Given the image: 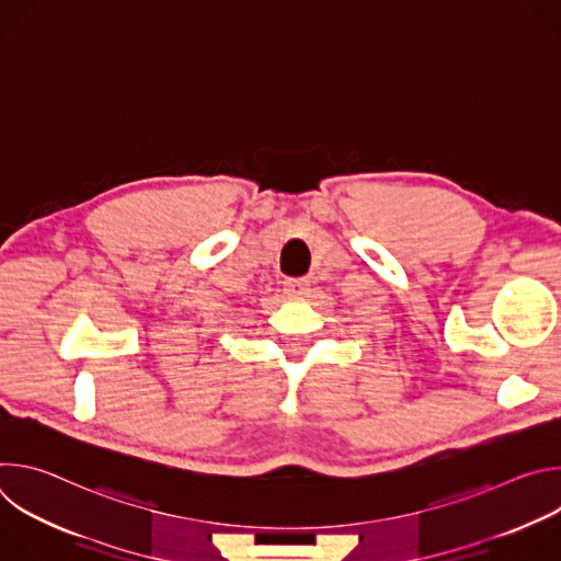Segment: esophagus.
<instances>
[{"label":"esophagus","instance_id":"esophagus-1","mask_svg":"<svg viewBox=\"0 0 561 561\" xmlns=\"http://www.w3.org/2000/svg\"><path fill=\"white\" fill-rule=\"evenodd\" d=\"M310 282L306 277H290L284 282V288L288 295H306Z\"/></svg>","mask_w":561,"mask_h":561}]
</instances>
